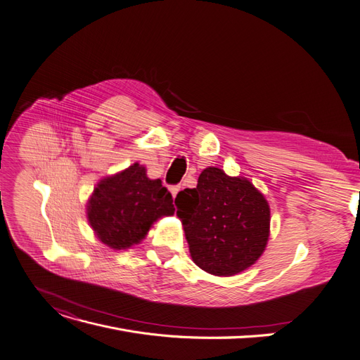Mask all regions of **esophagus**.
I'll return each mask as SVG.
<instances>
[{
	"mask_svg": "<svg viewBox=\"0 0 360 360\" xmlns=\"http://www.w3.org/2000/svg\"><path fill=\"white\" fill-rule=\"evenodd\" d=\"M179 190H181V186H170V194H172V197H176V194L179 193Z\"/></svg>",
	"mask_w": 360,
	"mask_h": 360,
	"instance_id": "1",
	"label": "esophagus"
}]
</instances>
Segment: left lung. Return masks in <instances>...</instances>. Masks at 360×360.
<instances>
[{
  "label": "left lung",
  "mask_w": 360,
  "mask_h": 360,
  "mask_svg": "<svg viewBox=\"0 0 360 360\" xmlns=\"http://www.w3.org/2000/svg\"><path fill=\"white\" fill-rule=\"evenodd\" d=\"M175 202L191 259L207 274L237 275L255 264L268 245L269 202L247 178L209 166L197 188H185Z\"/></svg>",
  "instance_id": "left-lung-1"
}]
</instances>
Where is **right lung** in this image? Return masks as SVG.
Instances as JSON below:
<instances>
[{
	"mask_svg": "<svg viewBox=\"0 0 360 360\" xmlns=\"http://www.w3.org/2000/svg\"><path fill=\"white\" fill-rule=\"evenodd\" d=\"M174 213L170 193L160 179H150L139 163L103 178L86 202L89 226L113 250L139 244L155 221Z\"/></svg>",
	"mask_w": 360,
	"mask_h": 360,
	"instance_id": "1",
	"label": "right lung"
}]
</instances>
